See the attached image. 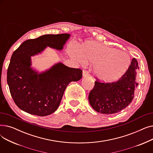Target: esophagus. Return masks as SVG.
Wrapping results in <instances>:
<instances>
[{
	"label": "esophagus",
	"mask_w": 153,
	"mask_h": 153,
	"mask_svg": "<svg viewBox=\"0 0 153 153\" xmlns=\"http://www.w3.org/2000/svg\"><path fill=\"white\" fill-rule=\"evenodd\" d=\"M87 76H89V72L84 70L83 71V77H87Z\"/></svg>",
	"instance_id": "1"
}]
</instances>
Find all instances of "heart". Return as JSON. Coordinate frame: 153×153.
Returning <instances> with one entry per match:
<instances>
[{
  "instance_id": "b5f03b06",
  "label": "heart",
  "mask_w": 153,
  "mask_h": 153,
  "mask_svg": "<svg viewBox=\"0 0 153 153\" xmlns=\"http://www.w3.org/2000/svg\"><path fill=\"white\" fill-rule=\"evenodd\" d=\"M69 54L79 62L85 60L94 64L93 72L100 81L110 82L122 77L130 65V56L115 48L97 43H91L83 47L71 48Z\"/></svg>"
}]
</instances>
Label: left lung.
I'll return each mask as SVG.
<instances>
[{"mask_svg": "<svg viewBox=\"0 0 153 153\" xmlns=\"http://www.w3.org/2000/svg\"><path fill=\"white\" fill-rule=\"evenodd\" d=\"M138 69V61L133 58L125 74L118 81L104 82L96 78L95 85L89 95L91 107L99 113L111 115L129 105L138 85L136 81Z\"/></svg>", "mask_w": 153, "mask_h": 153, "instance_id": "8db88e82", "label": "left lung"}]
</instances>
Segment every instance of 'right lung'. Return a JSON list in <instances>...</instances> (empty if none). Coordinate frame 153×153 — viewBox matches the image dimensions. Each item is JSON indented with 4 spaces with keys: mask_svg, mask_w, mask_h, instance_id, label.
<instances>
[{
    "mask_svg": "<svg viewBox=\"0 0 153 153\" xmlns=\"http://www.w3.org/2000/svg\"><path fill=\"white\" fill-rule=\"evenodd\" d=\"M69 36L67 33L45 35L28 39L13 53L7 81L14 102L23 111L41 117L51 114L58 108L68 85L82 78L81 69L62 63L42 74L30 68L31 56L46 46L62 50Z\"/></svg>",
    "mask_w": 153,
    "mask_h": 153,
    "instance_id": "add662e5",
    "label": "right lung"
}]
</instances>
